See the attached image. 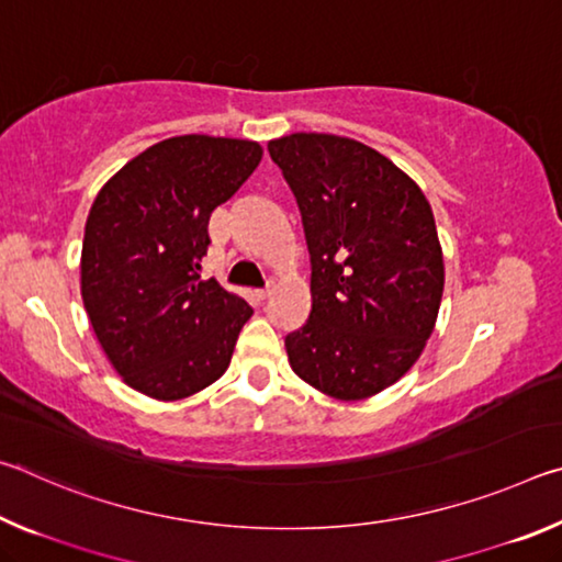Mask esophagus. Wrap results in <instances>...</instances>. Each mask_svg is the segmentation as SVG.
I'll list each match as a JSON object with an SVG mask.
<instances>
[{
  "label": "esophagus",
  "instance_id": "1",
  "mask_svg": "<svg viewBox=\"0 0 562 562\" xmlns=\"http://www.w3.org/2000/svg\"><path fill=\"white\" fill-rule=\"evenodd\" d=\"M272 282L270 284H265V288L262 290H258V292H255V294H258V300H268L270 297V294H272Z\"/></svg>",
  "mask_w": 562,
  "mask_h": 562
}]
</instances>
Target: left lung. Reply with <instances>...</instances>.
I'll return each instance as SVG.
<instances>
[{
	"mask_svg": "<svg viewBox=\"0 0 562 562\" xmlns=\"http://www.w3.org/2000/svg\"><path fill=\"white\" fill-rule=\"evenodd\" d=\"M297 201L312 312L284 337L294 374L345 402L398 382L426 347L443 294L431 205L359 140L292 133L268 144Z\"/></svg>",
	"mask_w": 562,
	"mask_h": 562,
	"instance_id": "1",
	"label": "left lung"
}]
</instances>
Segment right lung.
<instances>
[{"instance_id":"add662e5","label":"right lung","mask_w":562,"mask_h":562,"mask_svg":"<svg viewBox=\"0 0 562 562\" xmlns=\"http://www.w3.org/2000/svg\"><path fill=\"white\" fill-rule=\"evenodd\" d=\"M262 148L190 133L128 160L91 205L81 297L113 369L140 394L173 402L213 384L252 315L201 278L217 205L231 201Z\"/></svg>"}]
</instances>
